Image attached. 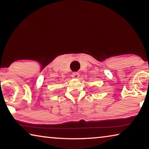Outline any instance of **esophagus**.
I'll use <instances>...</instances> for the list:
<instances>
[{
    "mask_svg": "<svg viewBox=\"0 0 149 149\" xmlns=\"http://www.w3.org/2000/svg\"><path fill=\"white\" fill-rule=\"evenodd\" d=\"M72 77H73V78H75V79L78 78V77H79V73H77V72H74V73H72Z\"/></svg>",
    "mask_w": 149,
    "mask_h": 149,
    "instance_id": "34e87169",
    "label": "esophagus"
}]
</instances>
